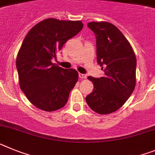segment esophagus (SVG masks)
<instances>
[{
  "label": "esophagus",
  "instance_id": "1",
  "mask_svg": "<svg viewBox=\"0 0 155 155\" xmlns=\"http://www.w3.org/2000/svg\"><path fill=\"white\" fill-rule=\"evenodd\" d=\"M79 77L80 78V79H86V78H87V76L83 73H79Z\"/></svg>",
  "mask_w": 155,
  "mask_h": 155
}]
</instances>
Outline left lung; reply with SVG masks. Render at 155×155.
I'll list each match as a JSON object with an SVG mask.
<instances>
[{
	"label": "left lung",
	"instance_id": "1",
	"mask_svg": "<svg viewBox=\"0 0 155 155\" xmlns=\"http://www.w3.org/2000/svg\"><path fill=\"white\" fill-rule=\"evenodd\" d=\"M87 26L96 36L97 60L104 76H89L94 90L86 101L93 111L107 115L120 108L134 92L137 58L127 39L115 25L91 21Z\"/></svg>",
	"mask_w": 155,
	"mask_h": 155
}]
</instances>
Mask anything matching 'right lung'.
I'll return each mask as SVG.
<instances>
[{"mask_svg": "<svg viewBox=\"0 0 155 155\" xmlns=\"http://www.w3.org/2000/svg\"><path fill=\"white\" fill-rule=\"evenodd\" d=\"M80 21L51 18L34 25L25 36L16 58L19 86L39 109L58 110L66 104L78 81V72L51 62L66 41L82 30Z\"/></svg>", "mask_w": 155, "mask_h": 155, "instance_id": "right-lung-1", "label": "right lung"}]
</instances>
